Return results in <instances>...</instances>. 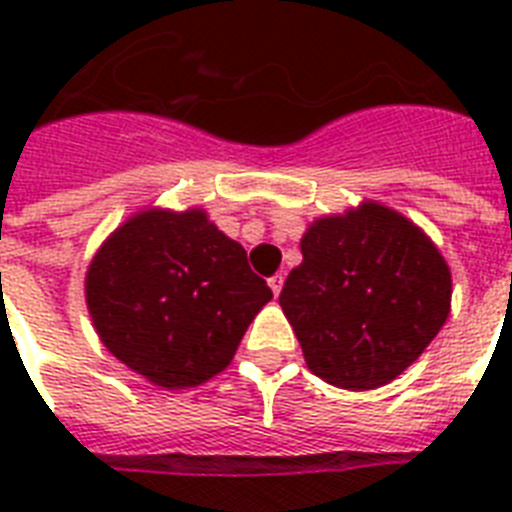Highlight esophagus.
Listing matches in <instances>:
<instances>
[{"label": "esophagus", "mask_w": 512, "mask_h": 512, "mask_svg": "<svg viewBox=\"0 0 512 512\" xmlns=\"http://www.w3.org/2000/svg\"><path fill=\"white\" fill-rule=\"evenodd\" d=\"M268 287H271L273 295H279L281 287H284V276H281V273H276V276H271V279H268Z\"/></svg>", "instance_id": "esophagus-1"}]
</instances>
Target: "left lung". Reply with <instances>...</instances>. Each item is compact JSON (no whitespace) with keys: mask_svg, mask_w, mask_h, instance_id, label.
I'll list each match as a JSON object with an SVG mask.
<instances>
[{"mask_svg":"<svg viewBox=\"0 0 512 512\" xmlns=\"http://www.w3.org/2000/svg\"><path fill=\"white\" fill-rule=\"evenodd\" d=\"M300 252L279 305L308 369L329 385H388L449 319L444 255L420 225L380 201L313 220Z\"/></svg>","mask_w":512,"mask_h":512,"instance_id":"obj_1","label":"left lung"}]
</instances>
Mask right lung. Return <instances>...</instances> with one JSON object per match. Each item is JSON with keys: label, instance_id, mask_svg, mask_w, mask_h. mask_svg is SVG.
I'll return each mask as SVG.
<instances>
[{"label": "right lung", "instance_id": "right-lung-1", "mask_svg": "<svg viewBox=\"0 0 512 512\" xmlns=\"http://www.w3.org/2000/svg\"><path fill=\"white\" fill-rule=\"evenodd\" d=\"M84 297L108 353L159 388L185 390L231 364L273 292L204 209L148 207L100 244Z\"/></svg>", "mask_w": 512, "mask_h": 512}]
</instances>
